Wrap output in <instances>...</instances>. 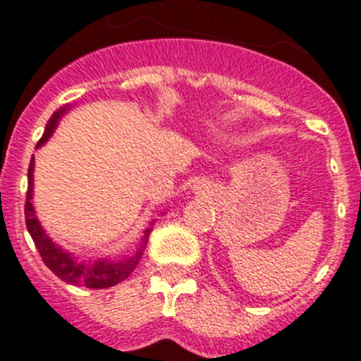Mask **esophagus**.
<instances>
[{
    "label": "esophagus",
    "mask_w": 361,
    "mask_h": 361,
    "mask_svg": "<svg viewBox=\"0 0 361 361\" xmlns=\"http://www.w3.org/2000/svg\"><path fill=\"white\" fill-rule=\"evenodd\" d=\"M204 189H206L204 185H195V191H197V192H204Z\"/></svg>",
    "instance_id": "34e87169"
}]
</instances>
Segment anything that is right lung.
<instances>
[{"instance_id": "obj_1", "label": "right lung", "mask_w": 361, "mask_h": 361, "mask_svg": "<svg viewBox=\"0 0 361 361\" xmlns=\"http://www.w3.org/2000/svg\"><path fill=\"white\" fill-rule=\"evenodd\" d=\"M69 110V106H63L54 112V116L48 121L47 129H44V135L39 142H37V147H41L44 142L52 136L56 125H58L59 118ZM33 166H35V161L31 159L30 161V170H27V197H25V226H27V232H30L31 240L35 243L37 251L41 255L42 262L47 264L48 268L52 269L54 274L58 275L59 279L65 281V283H71V285L86 286V288H109V286H114L118 283H121L123 279H127L133 269L138 266L142 258V249L146 245L147 234L152 228H147L144 241H142L140 249L129 258H123V260H109V258H101V260H95V262H78L71 252H67L65 249H61L59 245H56L50 238L47 236V232L41 226L39 219L35 217V209H33V204H31V198H33ZM153 225V223H152Z\"/></svg>"}]
</instances>
